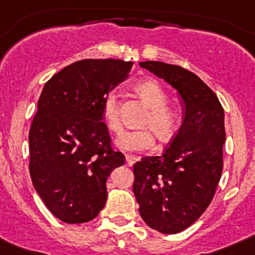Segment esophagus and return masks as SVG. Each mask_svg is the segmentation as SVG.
Masks as SVG:
<instances>
[{"mask_svg": "<svg viewBox=\"0 0 255 255\" xmlns=\"http://www.w3.org/2000/svg\"><path fill=\"white\" fill-rule=\"evenodd\" d=\"M125 159H126V163L129 164V166H132L135 162L138 161L139 157H135V155H131V154H125Z\"/></svg>", "mask_w": 255, "mask_h": 255, "instance_id": "obj_1", "label": "esophagus"}]
</instances>
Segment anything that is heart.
<instances>
[{
  "instance_id": "obj_1",
  "label": "heart",
  "mask_w": 255,
  "mask_h": 255,
  "mask_svg": "<svg viewBox=\"0 0 255 255\" xmlns=\"http://www.w3.org/2000/svg\"><path fill=\"white\" fill-rule=\"evenodd\" d=\"M135 91L143 102L149 107V114L145 116L140 130H125L116 139V145L128 152H141L152 149L155 145V134L162 140H168L176 132L179 116L172 107L167 106L168 96L163 88L155 80H143L135 84ZM102 117L107 128L112 132L121 130L117 93L108 92L102 103ZM156 132L154 133V131Z\"/></svg>"
}]
</instances>
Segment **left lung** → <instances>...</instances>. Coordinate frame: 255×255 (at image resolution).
<instances>
[{
	"instance_id": "obj_1",
	"label": "left lung",
	"mask_w": 255,
	"mask_h": 255,
	"mask_svg": "<svg viewBox=\"0 0 255 255\" xmlns=\"http://www.w3.org/2000/svg\"><path fill=\"white\" fill-rule=\"evenodd\" d=\"M139 65L172 85L182 100L179 132L163 154L134 164L132 184L144 222L162 234H177L213 199L224 167L225 112L215 92L189 70L159 61Z\"/></svg>"
}]
</instances>
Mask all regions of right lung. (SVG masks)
Listing matches in <instances>:
<instances>
[{
  "mask_svg": "<svg viewBox=\"0 0 255 255\" xmlns=\"http://www.w3.org/2000/svg\"><path fill=\"white\" fill-rule=\"evenodd\" d=\"M131 66L112 58L82 60L44 84L29 131V171L43 203L62 222L96 218L107 200L110 173L125 162L111 147L102 103Z\"/></svg>",
  "mask_w": 255,
  "mask_h": 255,
  "instance_id": "1",
  "label": "right lung"
}]
</instances>
